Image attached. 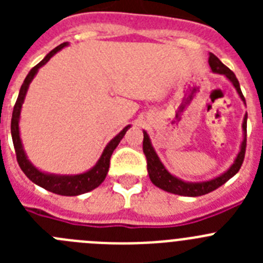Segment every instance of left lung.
<instances>
[{
    "label": "left lung",
    "mask_w": 263,
    "mask_h": 263,
    "mask_svg": "<svg viewBox=\"0 0 263 263\" xmlns=\"http://www.w3.org/2000/svg\"><path fill=\"white\" fill-rule=\"evenodd\" d=\"M210 67L212 69L213 73H220V75H224L228 80L231 81L233 87L236 88L237 93L241 97V100L245 103V97H243L242 92H241L240 83L237 80L236 75L231 69L228 68L227 66H224L221 63V60L218 59L216 55L210 53ZM246 121H248V115H245L242 121V142H241L240 152L237 154L236 159L232 163V166L222 173L221 175L216 176V178L210 179V180H204V182H185L182 180L178 176L173 175L170 173L168 170L164 167V164L160 162L159 157H158L155 148L153 147L152 141H150V137L143 130V153L146 155V159H147V173L150 176V180L153 182V184L157 185L158 188L163 190V191L170 192V194L180 195V196H190V197H196L201 196V195L210 194V192L215 191L216 188H218L220 185H222L224 183H227L231 178H233L238 170L241 168V164L243 162V158H245V150H246Z\"/></svg>",
    "instance_id": "left-lung-1"
}]
</instances>
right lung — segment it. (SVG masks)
Returning a JSON list of instances; mask_svg holds the SVG:
<instances>
[{"label": "right lung", "mask_w": 263, "mask_h": 263, "mask_svg": "<svg viewBox=\"0 0 263 263\" xmlns=\"http://www.w3.org/2000/svg\"><path fill=\"white\" fill-rule=\"evenodd\" d=\"M66 46H68V42H64V43H62V45H59L58 47L53 48L52 51H50V52L45 57V59L42 60V62H39L38 64H36L34 68H31V71L27 73L26 79H25L22 87H21L20 89L17 103H15L13 109V116H11V138H13L14 148H15V154H17L18 164H20L21 170L25 173V175H26L32 183H35L36 185L45 188V190L52 192V194L62 195V196H78V195L92 191V190L99 187V185L105 180L106 174H108L109 171V162H110L111 154H113L115 148L118 146L121 139L124 138L125 133L127 132L130 125L125 126L115 138L110 139V142L105 146L103 154H101L100 159L97 160V163L95 164L92 168L85 171V173L76 174V175L48 174L45 173V171H42V170L36 168V167L30 162L26 153H25V148H23L22 141H21L20 136V117L22 104L23 101H25V97H26L30 83L32 81V79L35 78L39 68L45 66L46 63H47L58 51H60L62 48L66 47Z\"/></svg>", "instance_id": "add662e5"}]
</instances>
